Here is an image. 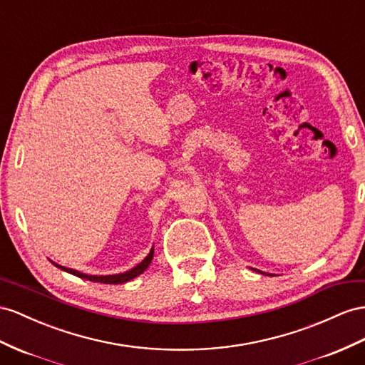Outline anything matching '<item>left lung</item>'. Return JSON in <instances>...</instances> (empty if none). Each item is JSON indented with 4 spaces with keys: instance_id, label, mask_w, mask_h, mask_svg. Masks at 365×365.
Segmentation results:
<instances>
[{
    "instance_id": "left-lung-1",
    "label": "left lung",
    "mask_w": 365,
    "mask_h": 365,
    "mask_svg": "<svg viewBox=\"0 0 365 365\" xmlns=\"http://www.w3.org/2000/svg\"><path fill=\"white\" fill-rule=\"evenodd\" d=\"M253 269H255V272L260 273V274H267V273H264V272H260V269H256V268H253ZM268 276H273V274H269V273H268Z\"/></svg>"
}]
</instances>
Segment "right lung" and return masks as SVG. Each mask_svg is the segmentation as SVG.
<instances>
[{"label": "right lung", "mask_w": 365, "mask_h": 365, "mask_svg": "<svg viewBox=\"0 0 365 365\" xmlns=\"http://www.w3.org/2000/svg\"><path fill=\"white\" fill-rule=\"evenodd\" d=\"M153 257H154V247L151 248V251H149L148 253V256L142 260V262L140 264H137L134 268H130V269H128V272H125V273H118V274H106V276H96V274H86V273H81V272H77V269H72V268H66V267H63V265H58V264H55L53 260H51V262L57 267V268H60V269H63V272H66V273H71V274H73V276H77V277H81V279H86V280H91V282H100V284H114V285H117V284H125V282H129V280H133V279H135L137 276H140L142 274L145 269L149 267V264H151V260H153Z\"/></svg>", "instance_id": "add662e5"}]
</instances>
